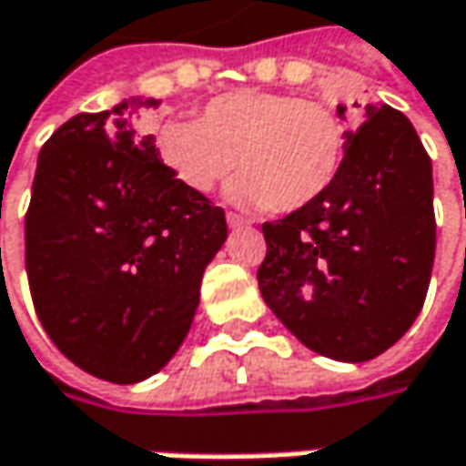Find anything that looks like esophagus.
Wrapping results in <instances>:
<instances>
[{
    "label": "esophagus",
    "instance_id": "obj_1",
    "mask_svg": "<svg viewBox=\"0 0 466 466\" xmlns=\"http://www.w3.org/2000/svg\"><path fill=\"white\" fill-rule=\"evenodd\" d=\"M227 224H229V229H242V227H248V221H245L242 216H237V213H227Z\"/></svg>",
    "mask_w": 466,
    "mask_h": 466
}]
</instances>
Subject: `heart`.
Segmentation results:
<instances>
[{"instance_id":"b5f03b06","label":"heart","mask_w":466,"mask_h":466,"mask_svg":"<svg viewBox=\"0 0 466 466\" xmlns=\"http://www.w3.org/2000/svg\"><path fill=\"white\" fill-rule=\"evenodd\" d=\"M157 154L191 194H210L237 167V202L288 213L330 189L347 154V127L318 101L237 90L213 98L197 122H165Z\"/></svg>"}]
</instances>
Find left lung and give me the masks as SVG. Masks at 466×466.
Returning <instances> with one entry per match:
<instances>
[{"label":"left lung","instance_id":"left-lung-1","mask_svg":"<svg viewBox=\"0 0 466 466\" xmlns=\"http://www.w3.org/2000/svg\"><path fill=\"white\" fill-rule=\"evenodd\" d=\"M347 108L339 106L344 119ZM330 189L264 224L258 288L312 352L365 362L413 325L435 261L432 162L408 116L362 108Z\"/></svg>","mask_w":466,"mask_h":466}]
</instances>
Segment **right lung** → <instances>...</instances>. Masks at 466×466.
I'll list each match as a JSON object with an SVG mask.
<instances>
[{"instance_id":"add662e5","label":"right lung","mask_w":466,"mask_h":466,"mask_svg":"<svg viewBox=\"0 0 466 466\" xmlns=\"http://www.w3.org/2000/svg\"><path fill=\"white\" fill-rule=\"evenodd\" d=\"M130 96L76 114L39 151L25 213V272L53 344L114 384L154 376L178 352L227 218L162 165Z\"/></svg>"}]
</instances>
